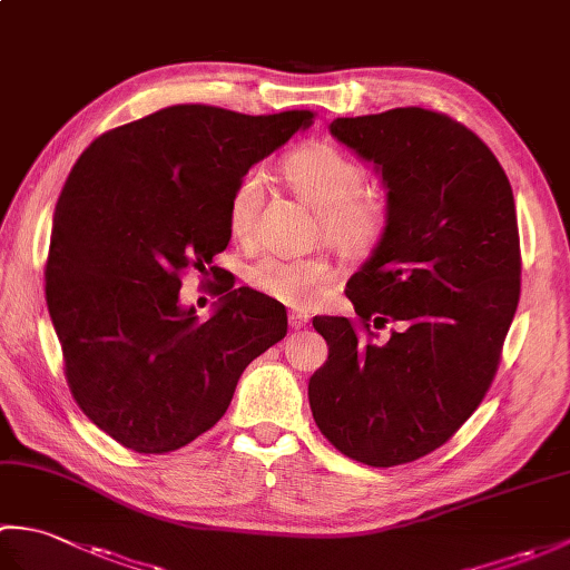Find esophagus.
Returning a JSON list of instances; mask_svg holds the SVG:
<instances>
[{"instance_id": "1", "label": "esophagus", "mask_w": 570, "mask_h": 570, "mask_svg": "<svg viewBox=\"0 0 570 570\" xmlns=\"http://www.w3.org/2000/svg\"><path fill=\"white\" fill-rule=\"evenodd\" d=\"M308 323V316H306V313L304 311H292V313H288V325H292V328H304V325Z\"/></svg>"}]
</instances>
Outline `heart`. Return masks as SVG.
Returning a JSON list of instances; mask_svg holds the SVG:
<instances>
[{
	"label": "heart",
	"instance_id": "heart-1",
	"mask_svg": "<svg viewBox=\"0 0 570 570\" xmlns=\"http://www.w3.org/2000/svg\"><path fill=\"white\" fill-rule=\"evenodd\" d=\"M286 184L301 200L321 213L325 239L343 254H367L377 245L386 220L390 203L377 190H365V168L353 156L333 144H306L284 159ZM266 176L262 168L242 174L229 196V227L235 235H245L264 198ZM249 284L257 292L282 304L308 308L321 296V288L331 282V266L321 257H284L264 254L249 266Z\"/></svg>",
	"mask_w": 570,
	"mask_h": 570
}]
</instances>
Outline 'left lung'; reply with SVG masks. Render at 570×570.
Listing matches in <instances>:
<instances>
[{
	"label": "left lung",
	"instance_id": "left-lung-1",
	"mask_svg": "<svg viewBox=\"0 0 570 570\" xmlns=\"http://www.w3.org/2000/svg\"><path fill=\"white\" fill-rule=\"evenodd\" d=\"M328 129L382 176L390 220L345 288L360 321L313 318L328 360L308 402L337 451L392 468L443 445L490 390L519 304L514 196L488 144L445 115L396 107ZM370 320L397 331L380 342Z\"/></svg>",
	"mask_w": 570,
	"mask_h": 570
}]
</instances>
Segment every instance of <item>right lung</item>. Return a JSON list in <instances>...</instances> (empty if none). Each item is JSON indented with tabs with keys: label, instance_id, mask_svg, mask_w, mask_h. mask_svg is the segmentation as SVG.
<instances>
[{
	"label": "right lung",
	"instance_id": "right-lung-1",
	"mask_svg": "<svg viewBox=\"0 0 570 570\" xmlns=\"http://www.w3.org/2000/svg\"><path fill=\"white\" fill-rule=\"evenodd\" d=\"M311 125L308 110L174 105L105 131L70 168L46 304L72 396L117 443L168 453L196 441L223 419L249 362L286 335L284 306L249 286L223 288L198 321L180 274L205 272L227 247L242 174Z\"/></svg>",
	"mask_w": 570,
	"mask_h": 570
}]
</instances>
